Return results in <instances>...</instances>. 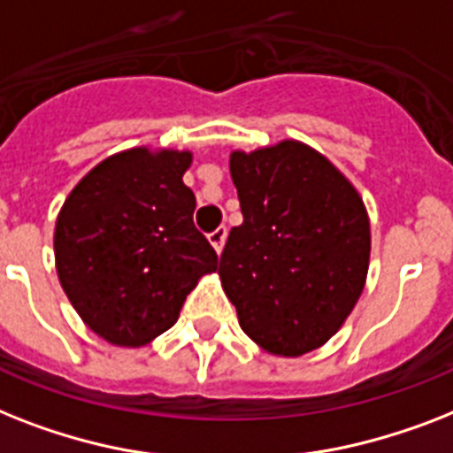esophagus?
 <instances>
[{
    "instance_id": "obj_1",
    "label": "esophagus",
    "mask_w": 453,
    "mask_h": 453,
    "mask_svg": "<svg viewBox=\"0 0 453 453\" xmlns=\"http://www.w3.org/2000/svg\"><path fill=\"white\" fill-rule=\"evenodd\" d=\"M226 237H227V227L226 226H219L214 233H209V242L214 246L216 251H223V244H226Z\"/></svg>"
}]
</instances>
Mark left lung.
<instances>
[{
    "mask_svg": "<svg viewBox=\"0 0 453 453\" xmlns=\"http://www.w3.org/2000/svg\"><path fill=\"white\" fill-rule=\"evenodd\" d=\"M242 226L227 234L219 274L239 326L277 356L333 337L358 303L370 223L356 188L300 142L230 156Z\"/></svg>",
    "mask_w": 453,
    "mask_h": 453,
    "instance_id": "obj_1",
    "label": "left lung"
}]
</instances>
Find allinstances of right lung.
<instances>
[{"mask_svg": "<svg viewBox=\"0 0 453 453\" xmlns=\"http://www.w3.org/2000/svg\"><path fill=\"white\" fill-rule=\"evenodd\" d=\"M190 153L132 149L72 190L55 226V265L69 303L90 330L142 347L169 330L197 279L219 265L195 227L183 183Z\"/></svg>", "mask_w": 453, "mask_h": 453, "instance_id": "right-lung-1", "label": "right lung"}]
</instances>
